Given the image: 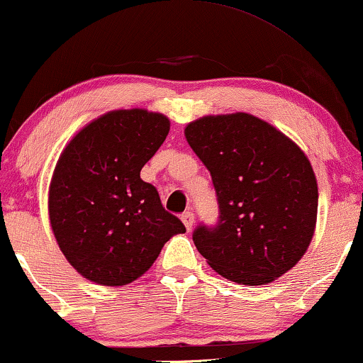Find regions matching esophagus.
<instances>
[{
    "instance_id": "34e87169",
    "label": "esophagus",
    "mask_w": 363,
    "mask_h": 363,
    "mask_svg": "<svg viewBox=\"0 0 363 363\" xmlns=\"http://www.w3.org/2000/svg\"><path fill=\"white\" fill-rule=\"evenodd\" d=\"M181 220H182V223H184V226H186V230L187 231H191L193 230V225H194V215L191 211H186L184 215L181 216Z\"/></svg>"
}]
</instances>
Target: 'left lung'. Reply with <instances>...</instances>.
Instances as JSON below:
<instances>
[{
    "label": "left lung",
    "mask_w": 363,
    "mask_h": 363,
    "mask_svg": "<svg viewBox=\"0 0 363 363\" xmlns=\"http://www.w3.org/2000/svg\"><path fill=\"white\" fill-rule=\"evenodd\" d=\"M206 165L220 220L193 240L220 276L269 284L308 250L318 215V184L304 152L267 121L248 115L203 116L184 130Z\"/></svg>",
    "instance_id": "8db88e82"
}]
</instances>
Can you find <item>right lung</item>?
<instances>
[{
  "instance_id": "right-lung-1",
  "label": "right lung",
  "mask_w": 363,
  "mask_h": 363,
  "mask_svg": "<svg viewBox=\"0 0 363 363\" xmlns=\"http://www.w3.org/2000/svg\"><path fill=\"white\" fill-rule=\"evenodd\" d=\"M162 113L115 110L96 118L57 160L49 218L59 248L82 277L125 286L147 272L164 243L186 228L140 170L162 145Z\"/></svg>"
}]
</instances>
